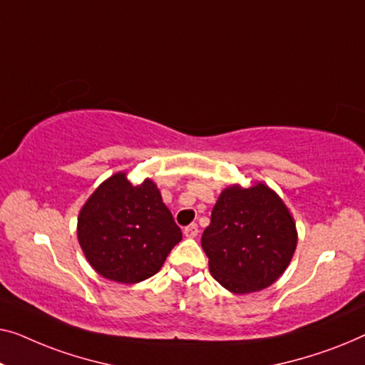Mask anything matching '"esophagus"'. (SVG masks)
I'll return each mask as SVG.
<instances>
[{"instance_id":"1","label":"esophagus","mask_w":365,"mask_h":365,"mask_svg":"<svg viewBox=\"0 0 365 365\" xmlns=\"http://www.w3.org/2000/svg\"><path fill=\"white\" fill-rule=\"evenodd\" d=\"M183 233H185V236H187V238H195V236L198 235V227L195 223L188 225V227L183 230Z\"/></svg>"}]
</instances>
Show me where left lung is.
<instances>
[{
    "instance_id": "8db88e82",
    "label": "left lung",
    "mask_w": 365,
    "mask_h": 365,
    "mask_svg": "<svg viewBox=\"0 0 365 365\" xmlns=\"http://www.w3.org/2000/svg\"><path fill=\"white\" fill-rule=\"evenodd\" d=\"M297 245L289 208L268 185H230L220 193L202 248L210 273L225 289L250 294L274 283L289 266Z\"/></svg>"
}]
</instances>
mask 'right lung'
<instances>
[{
	"instance_id": "add662e5",
	"label": "right lung",
	"mask_w": 365,
	"mask_h": 365,
	"mask_svg": "<svg viewBox=\"0 0 365 365\" xmlns=\"http://www.w3.org/2000/svg\"><path fill=\"white\" fill-rule=\"evenodd\" d=\"M78 240L102 278L135 284L160 271L182 230L173 222L155 182L133 185L125 172L102 182L82 205Z\"/></svg>"
}]
</instances>
